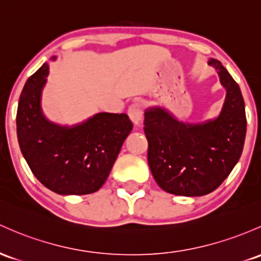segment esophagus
I'll return each mask as SVG.
<instances>
[{"instance_id":"esophagus-1","label":"esophagus","mask_w":261,"mask_h":261,"mask_svg":"<svg viewBox=\"0 0 261 261\" xmlns=\"http://www.w3.org/2000/svg\"><path fill=\"white\" fill-rule=\"evenodd\" d=\"M127 114L131 121L135 125H139L142 120V115H144L141 104H140V102H134V104H131L127 109Z\"/></svg>"}]
</instances>
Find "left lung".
Here are the masks:
<instances>
[{
	"label": "left lung",
	"mask_w": 261,
	"mask_h": 261,
	"mask_svg": "<svg viewBox=\"0 0 261 261\" xmlns=\"http://www.w3.org/2000/svg\"><path fill=\"white\" fill-rule=\"evenodd\" d=\"M208 64L225 89L216 117L187 122L160 105L145 110L148 166L157 185L176 196L200 197L218 188L244 147L247 117L239 85L219 61L210 58Z\"/></svg>",
	"instance_id": "obj_1"
}]
</instances>
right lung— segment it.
<instances>
[{"label": "right lung", "mask_w": 261, "mask_h": 261, "mask_svg": "<svg viewBox=\"0 0 261 261\" xmlns=\"http://www.w3.org/2000/svg\"><path fill=\"white\" fill-rule=\"evenodd\" d=\"M51 57L50 61H56ZM49 63L25 82L17 109L19 148L36 178L62 196L99 191L133 130L126 114L98 113L74 125L50 121L42 109Z\"/></svg>", "instance_id": "1"}]
</instances>
